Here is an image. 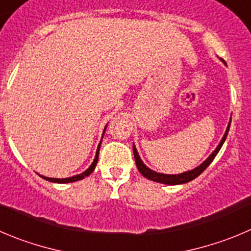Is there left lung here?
<instances>
[{"mask_svg":"<svg viewBox=\"0 0 251 251\" xmlns=\"http://www.w3.org/2000/svg\"><path fill=\"white\" fill-rule=\"evenodd\" d=\"M230 121H229L228 127H226V133H224L223 138H222V140L219 142V144L217 145V148L214 149V151L212 152V154L209 155L206 160H204L201 165L197 166V168L192 169V170H190V171H185V173L177 174V175H168V174L156 173V171L149 169L144 163H143V160L140 159L139 154H138L137 148H135V145L133 144V152H134V159H135V164H137L138 170H139V173L142 174L144 177L149 178V180H151V181H155V182L165 183V185H182V183L190 182V181L195 180L197 176H200L204 170H206L207 166H208L209 164L213 161V159L216 157V155L218 154V151L221 150L222 145H223V143L226 142V135H228L229 127H230Z\"/></svg>","mask_w":251,"mask_h":251,"instance_id":"left-lung-1","label":"left lung"}]
</instances>
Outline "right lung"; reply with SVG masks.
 I'll return each mask as SVG.
<instances>
[{
  "label": "right lung",
  "instance_id": "obj_1",
  "mask_svg": "<svg viewBox=\"0 0 251 251\" xmlns=\"http://www.w3.org/2000/svg\"><path fill=\"white\" fill-rule=\"evenodd\" d=\"M106 128H107V126L104 127V130H106ZM104 130H103V134H104ZM102 138H103V137H102ZM101 142H102V139H101ZM101 142H100L99 147H97L96 155H95L94 161H92V164L90 165V168H88L86 171H83L82 174H78V175L71 176V177H68V178H51V177H47V176H43V175H39V176H40V177L44 178V180L50 181V182H55V183H69V182H75V181L82 180V178H85L86 176L90 175V174H91L92 171L95 170V168H96L97 161H99V152H100V147H101Z\"/></svg>",
  "mask_w": 251,
  "mask_h": 251
}]
</instances>
